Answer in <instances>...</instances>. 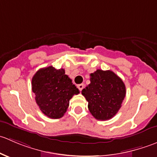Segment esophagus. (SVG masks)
<instances>
[{
	"label": "esophagus",
	"instance_id": "obj_1",
	"mask_svg": "<svg viewBox=\"0 0 157 157\" xmlns=\"http://www.w3.org/2000/svg\"><path fill=\"white\" fill-rule=\"evenodd\" d=\"M83 87H84V85H83V83L77 85V88L79 89V90H80V91H82V90H83Z\"/></svg>",
	"mask_w": 157,
	"mask_h": 157
}]
</instances>
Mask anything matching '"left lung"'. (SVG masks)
I'll list each match as a JSON object with an SVG mask.
<instances>
[{"mask_svg": "<svg viewBox=\"0 0 157 157\" xmlns=\"http://www.w3.org/2000/svg\"><path fill=\"white\" fill-rule=\"evenodd\" d=\"M90 113L97 120L113 118L125 97L124 82L112 71L96 70L90 74V83L82 90Z\"/></svg>", "mask_w": 157, "mask_h": 157, "instance_id": "8db88e82", "label": "left lung"}]
</instances>
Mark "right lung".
Here are the masks:
<instances>
[{"label":"right lung","instance_id":"obj_1","mask_svg":"<svg viewBox=\"0 0 157 157\" xmlns=\"http://www.w3.org/2000/svg\"><path fill=\"white\" fill-rule=\"evenodd\" d=\"M32 90L42 113L50 118L64 116L69 101L80 91L65 74L64 69L52 66L39 69L32 79Z\"/></svg>","mask_w":157,"mask_h":157}]
</instances>
